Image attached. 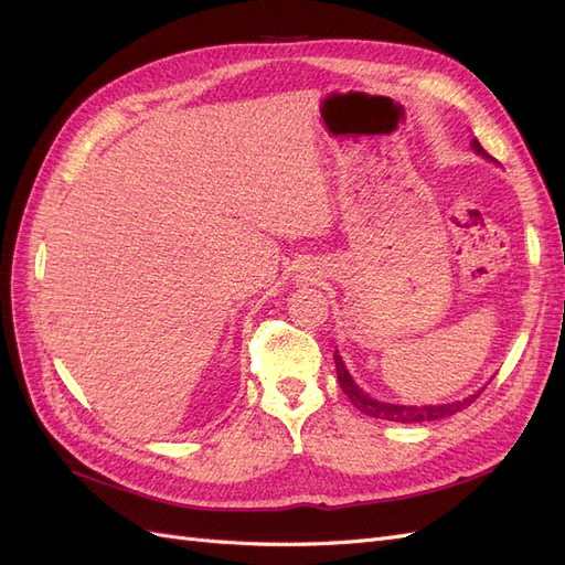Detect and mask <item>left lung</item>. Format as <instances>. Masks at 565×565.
Listing matches in <instances>:
<instances>
[{"label":"left lung","instance_id":"obj_1","mask_svg":"<svg viewBox=\"0 0 565 565\" xmlns=\"http://www.w3.org/2000/svg\"><path fill=\"white\" fill-rule=\"evenodd\" d=\"M473 150L478 152V156H483L488 160H492L488 152L483 150V146L478 143V139L471 141ZM334 365H337V380H339V386L341 391L347 393L349 401L361 409V413H365L367 417H374V419H388V422H401V424H422V422H436V419H443V417H450L455 413H459L461 407H467L469 403H473L478 398V393H473V396L465 398V401H457V403H448V405H393V403H382V401H374L370 398L367 393L358 386L353 382V377L349 374L344 361H341V355L334 351Z\"/></svg>","mask_w":565,"mask_h":565}]
</instances>
